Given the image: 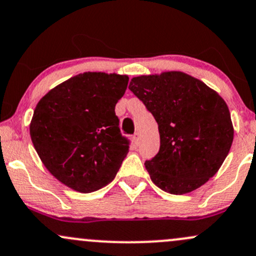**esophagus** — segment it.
<instances>
[{
	"label": "esophagus",
	"instance_id": "esophagus-1",
	"mask_svg": "<svg viewBox=\"0 0 256 256\" xmlns=\"http://www.w3.org/2000/svg\"><path fill=\"white\" fill-rule=\"evenodd\" d=\"M132 141H134V144H138V143H140V134L138 132H134V134Z\"/></svg>",
	"mask_w": 256,
	"mask_h": 256
}]
</instances>
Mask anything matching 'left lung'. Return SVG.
Instances as JSON below:
<instances>
[{"mask_svg":"<svg viewBox=\"0 0 256 256\" xmlns=\"http://www.w3.org/2000/svg\"><path fill=\"white\" fill-rule=\"evenodd\" d=\"M128 88L158 122L159 153L144 162L153 184L171 194H186L206 184L233 142L224 98L182 72L132 78Z\"/></svg>","mask_w":256,"mask_h":256,"instance_id":"1","label":"left lung"}]
</instances>
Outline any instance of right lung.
<instances>
[{
	"label": "right lung",
	"instance_id": "obj_1",
	"mask_svg": "<svg viewBox=\"0 0 256 256\" xmlns=\"http://www.w3.org/2000/svg\"><path fill=\"white\" fill-rule=\"evenodd\" d=\"M128 76L88 72L75 75L38 100L30 137L46 169L80 193L113 181L128 153L115 106Z\"/></svg>",
	"mask_w": 256,
	"mask_h": 256
}]
</instances>
